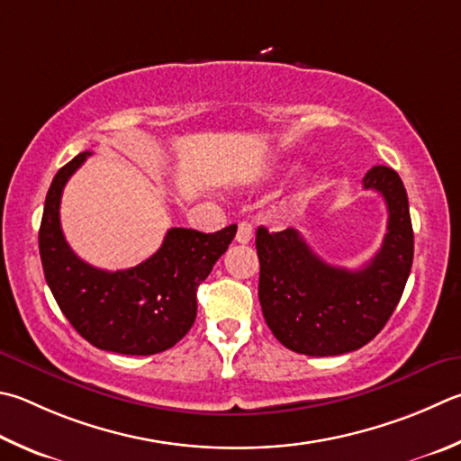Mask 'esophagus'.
<instances>
[{
  "label": "esophagus",
  "mask_w": 461,
  "mask_h": 461,
  "mask_svg": "<svg viewBox=\"0 0 461 461\" xmlns=\"http://www.w3.org/2000/svg\"><path fill=\"white\" fill-rule=\"evenodd\" d=\"M254 238V228L248 221H240L238 223V233H236V241L238 244H249Z\"/></svg>",
  "instance_id": "esophagus-1"
}]
</instances>
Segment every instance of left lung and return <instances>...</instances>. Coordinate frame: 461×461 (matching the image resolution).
I'll use <instances>...</instances> for the list:
<instances>
[{
    "label": "left lung",
    "instance_id": "1",
    "mask_svg": "<svg viewBox=\"0 0 461 461\" xmlns=\"http://www.w3.org/2000/svg\"><path fill=\"white\" fill-rule=\"evenodd\" d=\"M389 212L383 246L361 270L322 262L296 230L258 228V296L266 324L300 355L332 357L365 347L387 324L413 264V228L407 191L391 167L365 175Z\"/></svg>",
    "mask_w": 461,
    "mask_h": 461
}]
</instances>
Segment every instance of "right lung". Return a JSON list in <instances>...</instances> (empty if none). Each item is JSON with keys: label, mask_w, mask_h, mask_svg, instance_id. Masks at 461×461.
Here are the masks:
<instances>
[{"label": "right lung", "mask_w": 461, "mask_h": 461, "mask_svg": "<svg viewBox=\"0 0 461 461\" xmlns=\"http://www.w3.org/2000/svg\"><path fill=\"white\" fill-rule=\"evenodd\" d=\"M85 150L56 173L40 225V258L58 306L92 347L121 355H155L185 337L197 316V286L236 236L238 225L215 233L167 231L143 264L106 272L72 252L60 228L66 181L86 161Z\"/></svg>", "instance_id": "1"}]
</instances>
